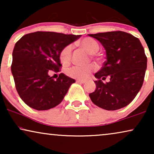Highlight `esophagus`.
Segmentation results:
<instances>
[{
	"instance_id": "esophagus-1",
	"label": "esophagus",
	"mask_w": 154,
	"mask_h": 154,
	"mask_svg": "<svg viewBox=\"0 0 154 154\" xmlns=\"http://www.w3.org/2000/svg\"><path fill=\"white\" fill-rule=\"evenodd\" d=\"M76 82H77V83H85L86 81H85V80H80V79H78V80H76Z\"/></svg>"
}]
</instances>
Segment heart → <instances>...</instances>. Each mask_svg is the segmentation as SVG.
Here are the masks:
<instances>
[{
    "label": "heart",
    "instance_id": "b5f03b06",
    "mask_svg": "<svg viewBox=\"0 0 154 154\" xmlns=\"http://www.w3.org/2000/svg\"><path fill=\"white\" fill-rule=\"evenodd\" d=\"M80 45L88 53L94 54L99 50V45L92 38H85L81 41ZM72 46L68 45L63 48L60 54L61 62L67 64L70 62L71 59ZM96 66L93 64H89L85 66H74L68 70V75L71 78L76 79H85L89 76L92 71L95 70Z\"/></svg>",
    "mask_w": 154,
    "mask_h": 154
}]
</instances>
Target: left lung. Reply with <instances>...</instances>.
<instances>
[{
  "mask_svg": "<svg viewBox=\"0 0 154 154\" xmlns=\"http://www.w3.org/2000/svg\"><path fill=\"white\" fill-rule=\"evenodd\" d=\"M102 43L106 61L94 74L95 91L89 94L100 108L114 111L123 108L134 100L144 82L147 66L144 49L137 38L124 31L88 34ZM109 75L110 81L103 83Z\"/></svg>",
  "mask_w": 154,
  "mask_h": 154,
  "instance_id": "left-lung-1",
  "label": "left lung"
}]
</instances>
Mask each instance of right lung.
<instances>
[{
    "instance_id": "obj_1",
    "label": "right lung",
    "mask_w": 154,
    "mask_h": 154,
    "mask_svg": "<svg viewBox=\"0 0 154 154\" xmlns=\"http://www.w3.org/2000/svg\"><path fill=\"white\" fill-rule=\"evenodd\" d=\"M81 36L36 31L24 35L17 42L12 52L11 71L17 91L25 104L43 111L62 102L75 81L63 73L54 81L49 73L60 71L62 50Z\"/></svg>"
}]
</instances>
